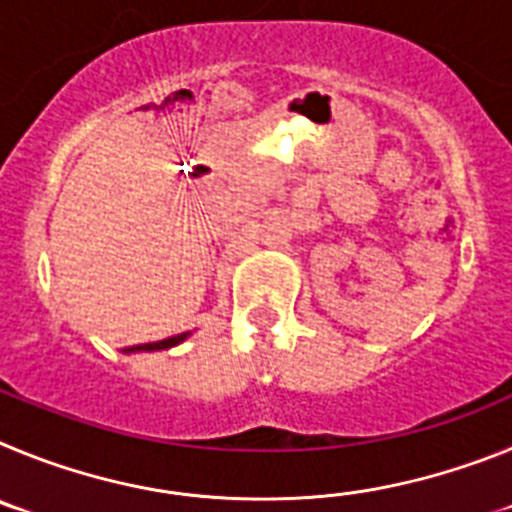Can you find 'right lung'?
<instances>
[{
	"mask_svg": "<svg viewBox=\"0 0 512 512\" xmlns=\"http://www.w3.org/2000/svg\"><path fill=\"white\" fill-rule=\"evenodd\" d=\"M189 336H192V330H187V333H179V336L164 338V341L140 343V346H128V348H122V354H143V351H164V348H174V346H179V343L187 341Z\"/></svg>",
	"mask_w": 512,
	"mask_h": 512,
	"instance_id": "add662e5",
	"label": "right lung"
}]
</instances>
